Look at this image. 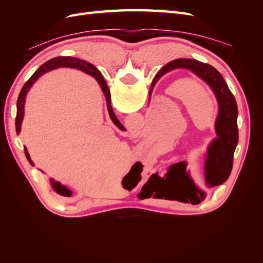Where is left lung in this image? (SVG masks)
<instances>
[{"label": "left lung", "mask_w": 263, "mask_h": 263, "mask_svg": "<svg viewBox=\"0 0 263 263\" xmlns=\"http://www.w3.org/2000/svg\"><path fill=\"white\" fill-rule=\"evenodd\" d=\"M178 68L189 69L203 79L211 86L215 97L218 101L219 110L216 124H215L217 138L212 142L208 150V158H206L205 162V184L209 187L220 185L227 181L230 172H232L234 153L238 144V108L236 100L233 93L230 92L224 78L216 69L211 65H208V63L186 58H180L170 61L159 70L153 83H151L150 92L153 91L155 84L163 74ZM98 72H100L99 70ZM102 79H104L103 76H101V80ZM170 171L171 169L168 171V173ZM198 193H201L200 195L202 198L195 195L193 204L201 203L205 197V192L203 190L198 191Z\"/></svg>", "instance_id": "8db88e82"}]
</instances>
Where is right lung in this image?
<instances>
[{"mask_svg":"<svg viewBox=\"0 0 263 263\" xmlns=\"http://www.w3.org/2000/svg\"><path fill=\"white\" fill-rule=\"evenodd\" d=\"M59 67H69V68H76V69H79V70H82L84 71L85 73L87 74H91L93 76L95 79H97L99 84L101 85L103 92H104V95L106 98V102H107V109H108V113H109V116H110V119H112L113 123L118 127V128L121 129H124L122 124L118 122V119L116 118L114 112H113V108H112V105H110V94H109V89L108 86L105 82L104 79H102L101 80V73L98 72V69L95 68L93 65H91L90 62H86L82 59H78V58H72V57H55V58H52L50 60H48L47 62H45L44 65L39 68L36 72L30 77L29 80L24 84V86L22 87V90L20 92V95H18V99H17V105H16V108H17V113H16V119H15V127H16V133L17 135L20 134L21 132V126H22V122H23V117H24V104H25V98H26V94L27 92L29 91L30 86L34 84V82L37 80V79L41 77L43 73L47 72V71H50L52 69H55V68H59ZM24 150H25V156L27 158V160L30 162V164H33V162H31L30 160V157H29V154L26 148H24ZM50 182H51V185L53 187V190L55 191V192L59 193L60 195L62 196H71L72 195V192L69 189H67L65 185H62L61 183L54 181L52 179H50Z\"/></svg>","mask_w":263,"mask_h":263,"instance_id":"obj_1","label":"right lung"}]
</instances>
